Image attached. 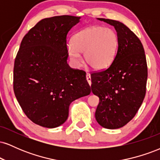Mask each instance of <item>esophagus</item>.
<instances>
[{"mask_svg": "<svg viewBox=\"0 0 160 160\" xmlns=\"http://www.w3.org/2000/svg\"><path fill=\"white\" fill-rule=\"evenodd\" d=\"M86 80H87L88 83L89 84V86H91L92 84V82H91V78H90V74H89V73H86Z\"/></svg>", "mask_w": 160, "mask_h": 160, "instance_id": "esophagus-1", "label": "esophagus"}]
</instances>
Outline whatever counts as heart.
Masks as SVG:
<instances>
[{"instance_id": "obj_1", "label": "heart", "mask_w": 160, "mask_h": 160, "mask_svg": "<svg viewBox=\"0 0 160 160\" xmlns=\"http://www.w3.org/2000/svg\"><path fill=\"white\" fill-rule=\"evenodd\" d=\"M68 48L70 59L76 66L82 63L80 53L92 68H106L113 62L119 46L117 33L110 28L92 26L75 34Z\"/></svg>"}]
</instances>
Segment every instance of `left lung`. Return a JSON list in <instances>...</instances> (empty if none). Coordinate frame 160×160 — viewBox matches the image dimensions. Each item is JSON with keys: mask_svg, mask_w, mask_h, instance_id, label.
<instances>
[{"mask_svg": "<svg viewBox=\"0 0 160 160\" xmlns=\"http://www.w3.org/2000/svg\"><path fill=\"white\" fill-rule=\"evenodd\" d=\"M114 27L119 46L107 68L91 74V89L99 98L95 119L102 127L115 129L132 120L145 94L148 65L142 43L123 23L98 19Z\"/></svg>", "mask_w": 160, "mask_h": 160, "instance_id": "obj_1", "label": "left lung"}]
</instances>
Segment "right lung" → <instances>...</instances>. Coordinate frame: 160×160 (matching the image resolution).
<instances>
[{"label":"right lung","mask_w":160,"mask_h":160,"mask_svg":"<svg viewBox=\"0 0 160 160\" xmlns=\"http://www.w3.org/2000/svg\"><path fill=\"white\" fill-rule=\"evenodd\" d=\"M80 17L40 20L25 34L16 55L13 90L28 118L46 128L61 126L73 101L90 94L82 70L67 63L68 33Z\"/></svg>","instance_id":"obj_1"}]
</instances>
